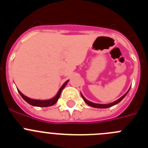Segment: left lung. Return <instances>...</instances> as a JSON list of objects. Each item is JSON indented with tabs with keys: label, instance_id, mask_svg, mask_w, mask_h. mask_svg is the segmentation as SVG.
<instances>
[{
	"label": "left lung",
	"instance_id": "1",
	"mask_svg": "<svg viewBox=\"0 0 148 148\" xmlns=\"http://www.w3.org/2000/svg\"><path fill=\"white\" fill-rule=\"evenodd\" d=\"M129 90H128L127 92H126V93L125 94V95H123V96H121L120 99H119L118 100L115 101L114 102H112V103H110V104H95V103H93V102H91V101H90L87 100V99H85V98L84 97L83 95H82V93H81V95H82V97L83 98L84 101H85L86 103H87L88 105L91 106V107H92V108H110V107H113V105H116V104H117L118 103H119L120 101H121V100H122L125 97V95L127 94V92H129Z\"/></svg>",
	"mask_w": 148,
	"mask_h": 148
}]
</instances>
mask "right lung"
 Segmentation results:
<instances>
[{"mask_svg": "<svg viewBox=\"0 0 148 148\" xmlns=\"http://www.w3.org/2000/svg\"><path fill=\"white\" fill-rule=\"evenodd\" d=\"M68 82H69V80H67L66 82H64V84L62 85V87L59 89L58 93L56 94V95L55 97H53V99H48V100H37V99H30V98L27 97L26 95H23V94L22 93V92H21L19 90H18V92H19L20 95H21V97L23 98L28 104H31V105L35 106V107H49V106H52L53 105V104H55L57 101H58V99H59L60 97V95H61V91H62L63 89L64 88L65 86L66 85V84H67Z\"/></svg>", "mask_w": 148, "mask_h": 148, "instance_id": "right-lung-1", "label": "right lung"}]
</instances>
